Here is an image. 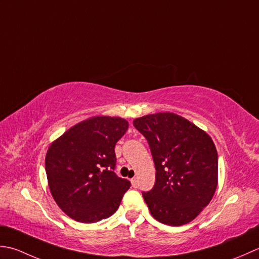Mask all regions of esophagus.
I'll return each instance as SVG.
<instances>
[{
	"mask_svg": "<svg viewBox=\"0 0 259 259\" xmlns=\"http://www.w3.org/2000/svg\"><path fill=\"white\" fill-rule=\"evenodd\" d=\"M131 182H132V186H133L134 188L137 186V180H136V178L131 179Z\"/></svg>",
	"mask_w": 259,
	"mask_h": 259,
	"instance_id": "1",
	"label": "esophagus"
}]
</instances>
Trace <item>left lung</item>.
Wrapping results in <instances>:
<instances>
[{
	"instance_id": "1",
	"label": "left lung",
	"mask_w": 259,
	"mask_h": 259,
	"mask_svg": "<svg viewBox=\"0 0 259 259\" xmlns=\"http://www.w3.org/2000/svg\"><path fill=\"white\" fill-rule=\"evenodd\" d=\"M155 165V183L143 192L151 214L160 223L182 226L192 221L212 199L218 183V153L211 137L173 113L136 118Z\"/></svg>"
}]
</instances>
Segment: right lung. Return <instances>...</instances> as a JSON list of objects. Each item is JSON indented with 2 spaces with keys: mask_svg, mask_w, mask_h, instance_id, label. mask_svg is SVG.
Here are the masks:
<instances>
[{
  "mask_svg": "<svg viewBox=\"0 0 259 259\" xmlns=\"http://www.w3.org/2000/svg\"><path fill=\"white\" fill-rule=\"evenodd\" d=\"M128 128L119 117L96 116L65 132L49 147L46 173L55 201L70 218L92 224L118 209L131 182L115 173V145Z\"/></svg>",
  "mask_w": 259,
  "mask_h": 259,
  "instance_id": "right-lung-1",
  "label": "right lung"
}]
</instances>
